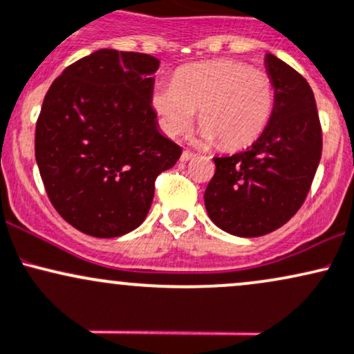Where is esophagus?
Returning a JSON list of instances; mask_svg holds the SVG:
<instances>
[{
	"label": "esophagus",
	"instance_id": "obj_1",
	"mask_svg": "<svg viewBox=\"0 0 354 354\" xmlns=\"http://www.w3.org/2000/svg\"><path fill=\"white\" fill-rule=\"evenodd\" d=\"M194 157H196V153L189 152V150H184V152H182V156H180V160L182 162H189V160H192Z\"/></svg>",
	"mask_w": 354,
	"mask_h": 354
}]
</instances>
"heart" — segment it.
Returning a JSON list of instances; mask_svg holds the SVG:
<instances>
[{
  "label": "heart",
  "instance_id": "obj_1",
  "mask_svg": "<svg viewBox=\"0 0 354 354\" xmlns=\"http://www.w3.org/2000/svg\"><path fill=\"white\" fill-rule=\"evenodd\" d=\"M276 95L272 80L259 70L232 59L190 65L158 83L152 105L170 137L184 135L201 110V135L225 149L254 144L271 122Z\"/></svg>",
  "mask_w": 354,
  "mask_h": 354
}]
</instances>
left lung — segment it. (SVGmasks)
Returning <instances> with one entry per match:
<instances>
[{
    "instance_id": "obj_1",
    "label": "left lung",
    "mask_w": 354,
    "mask_h": 354,
    "mask_svg": "<svg viewBox=\"0 0 354 354\" xmlns=\"http://www.w3.org/2000/svg\"><path fill=\"white\" fill-rule=\"evenodd\" d=\"M274 112L248 150L214 157L216 174L204 194L210 221L239 237L279 229L303 205L321 160L323 133L315 93L303 75L266 55Z\"/></svg>"
}]
</instances>
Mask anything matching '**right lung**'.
<instances>
[{
    "label": "right lung",
    "instance_id": "add662e5",
    "mask_svg": "<svg viewBox=\"0 0 354 354\" xmlns=\"http://www.w3.org/2000/svg\"><path fill=\"white\" fill-rule=\"evenodd\" d=\"M158 59L103 48L66 66L43 100L35 157L50 202L93 237H118L145 221L158 174L182 149L152 109Z\"/></svg>",
    "mask_w": 354,
    "mask_h": 354
}]
</instances>
